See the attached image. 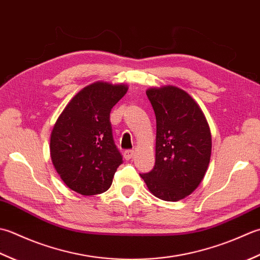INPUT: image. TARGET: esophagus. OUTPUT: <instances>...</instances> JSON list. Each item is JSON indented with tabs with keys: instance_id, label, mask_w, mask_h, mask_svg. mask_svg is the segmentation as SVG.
Here are the masks:
<instances>
[{
	"instance_id": "1",
	"label": "esophagus",
	"mask_w": 260,
	"mask_h": 260,
	"mask_svg": "<svg viewBox=\"0 0 260 260\" xmlns=\"http://www.w3.org/2000/svg\"><path fill=\"white\" fill-rule=\"evenodd\" d=\"M134 156H135V151L134 150H125L124 153H123V157L125 158L126 160H130Z\"/></svg>"
}]
</instances>
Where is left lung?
Here are the masks:
<instances>
[{
	"label": "left lung",
	"mask_w": 260,
	"mask_h": 260,
	"mask_svg": "<svg viewBox=\"0 0 260 260\" xmlns=\"http://www.w3.org/2000/svg\"><path fill=\"white\" fill-rule=\"evenodd\" d=\"M156 114V162L140 174L156 198L176 202L192 194L208 171L212 138L208 121L195 100L173 85L146 91Z\"/></svg>",
	"instance_id": "1"
}]
</instances>
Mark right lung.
Masks as SVG:
<instances>
[{
  "mask_svg": "<svg viewBox=\"0 0 260 260\" xmlns=\"http://www.w3.org/2000/svg\"><path fill=\"white\" fill-rule=\"evenodd\" d=\"M128 85L99 81L81 89L58 116L50 135V157L61 181L74 192L108 190L122 156L114 145L110 113Z\"/></svg>",
  "mask_w": 260,
  "mask_h": 260,
  "instance_id": "obj_1",
  "label": "right lung"
}]
</instances>
